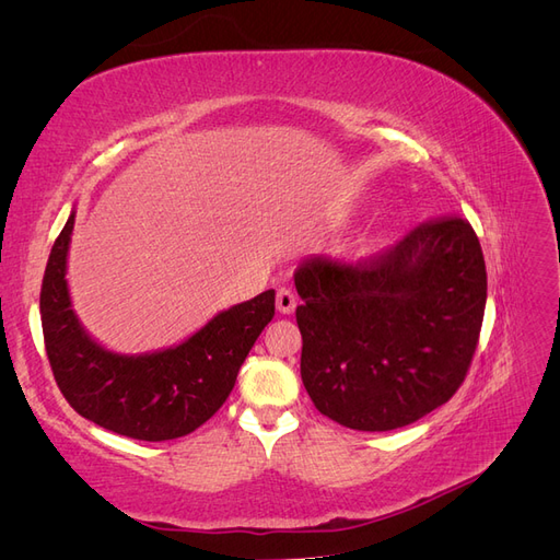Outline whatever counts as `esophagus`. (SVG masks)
I'll use <instances>...</instances> for the list:
<instances>
[{
	"mask_svg": "<svg viewBox=\"0 0 560 560\" xmlns=\"http://www.w3.org/2000/svg\"><path fill=\"white\" fill-rule=\"evenodd\" d=\"M276 306L282 315H292L296 308V294L290 290V287H280L278 296H276Z\"/></svg>",
	"mask_w": 560,
	"mask_h": 560,
	"instance_id": "esophagus-1",
	"label": "esophagus"
}]
</instances>
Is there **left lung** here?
Returning a JSON list of instances; mask_svg holds the SVG:
<instances>
[{
    "mask_svg": "<svg viewBox=\"0 0 560 560\" xmlns=\"http://www.w3.org/2000/svg\"><path fill=\"white\" fill-rule=\"evenodd\" d=\"M294 284L301 381L338 425H411L465 381L486 308L483 252L465 219L420 226L358 266L308 257Z\"/></svg>",
    "mask_w": 560,
    "mask_h": 560,
    "instance_id": "1",
    "label": "left lung"
}]
</instances>
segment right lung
Wrapping results in <instances>:
<instances>
[{"label":"right lung","mask_w":560,"mask_h":560,"mask_svg":"<svg viewBox=\"0 0 560 560\" xmlns=\"http://www.w3.org/2000/svg\"><path fill=\"white\" fill-rule=\"evenodd\" d=\"M77 210L50 249L39 313L44 343L60 393L95 425L140 442L191 434L226 401L238 371L276 315V292L217 313L182 343L124 354L105 348L81 325L67 284V257Z\"/></svg>","instance_id":"1"}]
</instances>
